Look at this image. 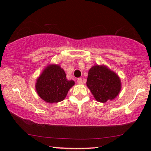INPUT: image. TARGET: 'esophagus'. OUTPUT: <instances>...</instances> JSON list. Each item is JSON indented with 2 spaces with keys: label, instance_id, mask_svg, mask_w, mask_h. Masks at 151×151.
<instances>
[{
  "label": "esophagus",
  "instance_id": "obj_1",
  "mask_svg": "<svg viewBox=\"0 0 151 151\" xmlns=\"http://www.w3.org/2000/svg\"><path fill=\"white\" fill-rule=\"evenodd\" d=\"M77 83L79 84V85H83V80H82V78H79L77 79Z\"/></svg>",
  "mask_w": 151,
  "mask_h": 151
}]
</instances>
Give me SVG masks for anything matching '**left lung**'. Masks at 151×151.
I'll use <instances>...</instances> for the list:
<instances>
[{"label": "left lung", "mask_w": 151, "mask_h": 151, "mask_svg": "<svg viewBox=\"0 0 151 151\" xmlns=\"http://www.w3.org/2000/svg\"><path fill=\"white\" fill-rule=\"evenodd\" d=\"M86 85L94 98L100 103L113 100L121 90L119 75L104 65H94L90 68Z\"/></svg>", "instance_id": "1"}]
</instances>
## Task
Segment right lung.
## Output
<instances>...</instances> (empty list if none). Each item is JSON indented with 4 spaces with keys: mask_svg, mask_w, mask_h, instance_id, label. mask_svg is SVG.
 <instances>
[{
    "mask_svg": "<svg viewBox=\"0 0 151 151\" xmlns=\"http://www.w3.org/2000/svg\"><path fill=\"white\" fill-rule=\"evenodd\" d=\"M75 81L66 79L65 70L60 65L50 64L44 68L37 78L36 91L43 101L55 103L63 101Z\"/></svg>",
    "mask_w": 151,
    "mask_h": 151,
    "instance_id": "1",
    "label": "right lung"
}]
</instances>
